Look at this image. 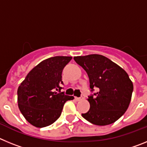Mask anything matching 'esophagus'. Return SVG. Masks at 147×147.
Here are the masks:
<instances>
[{
	"mask_svg": "<svg viewBox=\"0 0 147 147\" xmlns=\"http://www.w3.org/2000/svg\"><path fill=\"white\" fill-rule=\"evenodd\" d=\"M75 99H76V101H82V100L84 99V97H83V96H81V97H75Z\"/></svg>",
	"mask_w": 147,
	"mask_h": 147,
	"instance_id": "1",
	"label": "esophagus"
}]
</instances>
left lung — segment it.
Wrapping results in <instances>:
<instances>
[{
	"label": "left lung",
	"instance_id": "left-lung-1",
	"mask_svg": "<svg viewBox=\"0 0 147 147\" xmlns=\"http://www.w3.org/2000/svg\"><path fill=\"white\" fill-rule=\"evenodd\" d=\"M74 60L87 72L91 91L88 96L90 107L84 119L93 124H113L124 115L130 103L133 84L127 73L115 62L99 54L74 57Z\"/></svg>",
	"mask_w": 147,
	"mask_h": 147
}]
</instances>
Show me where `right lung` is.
<instances>
[{
	"mask_svg": "<svg viewBox=\"0 0 147 147\" xmlns=\"http://www.w3.org/2000/svg\"><path fill=\"white\" fill-rule=\"evenodd\" d=\"M71 59L57 56L42 61L18 87V107L32 125L39 128L51 125L59 119L66 101L74 99L57 92L62 88V70Z\"/></svg>",
	"mask_w": 147,
	"mask_h": 147,
	"instance_id": "add662e5",
	"label": "right lung"
}]
</instances>
